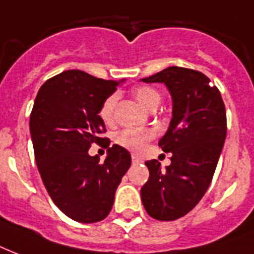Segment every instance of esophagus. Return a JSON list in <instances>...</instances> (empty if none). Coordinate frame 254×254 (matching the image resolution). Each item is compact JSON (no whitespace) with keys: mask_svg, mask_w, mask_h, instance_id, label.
Listing matches in <instances>:
<instances>
[{"mask_svg":"<svg viewBox=\"0 0 254 254\" xmlns=\"http://www.w3.org/2000/svg\"><path fill=\"white\" fill-rule=\"evenodd\" d=\"M137 163H140V159L135 156V155H132V164H137Z\"/></svg>","mask_w":254,"mask_h":254,"instance_id":"1","label":"esophagus"}]
</instances>
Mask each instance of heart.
Here are the masks:
<instances>
[{"mask_svg": "<svg viewBox=\"0 0 254 254\" xmlns=\"http://www.w3.org/2000/svg\"><path fill=\"white\" fill-rule=\"evenodd\" d=\"M133 98L140 103L144 109L149 111H155L158 109L162 95L156 88L151 86H139L132 90ZM118 105V95L111 94L103 100L99 109V117L106 125H113L115 122V110ZM155 137V131L151 128H125L118 132L115 141L123 148L128 149L131 152H140L144 149L148 141Z\"/></svg>", "mask_w": 254, "mask_h": 254, "instance_id": "heart-1", "label": "heart"}]
</instances>
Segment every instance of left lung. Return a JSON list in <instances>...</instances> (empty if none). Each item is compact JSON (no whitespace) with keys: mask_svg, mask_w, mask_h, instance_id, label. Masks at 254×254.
I'll return each instance as SVG.
<instances>
[{"mask_svg":"<svg viewBox=\"0 0 254 254\" xmlns=\"http://www.w3.org/2000/svg\"><path fill=\"white\" fill-rule=\"evenodd\" d=\"M143 82H160L174 102L172 119L159 140L171 152V164L160 168L158 160L145 166L149 178L141 187V201L151 217L172 221L193 209L207 192L227 136V113L219 88L192 68L167 67Z\"/></svg>","mask_w":254,"mask_h":254,"instance_id":"left-lung-1","label":"left lung"}]
</instances>
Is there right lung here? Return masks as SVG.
I'll use <instances>...</instances> for the list:
<instances>
[{
	"label": "right lung",
	"mask_w": 254,
	"mask_h": 254,
	"mask_svg": "<svg viewBox=\"0 0 254 254\" xmlns=\"http://www.w3.org/2000/svg\"><path fill=\"white\" fill-rule=\"evenodd\" d=\"M119 83L67 70L42 84L31 110V140L43 184L57 207L78 223L109 216L131 166L129 152L118 144L110 147L105 162L88 155L94 143L109 147L99 109Z\"/></svg>",
	"instance_id": "right-lung-1"
}]
</instances>
